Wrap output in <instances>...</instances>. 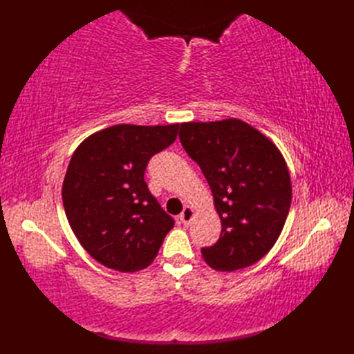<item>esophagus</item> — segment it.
Here are the masks:
<instances>
[{
    "mask_svg": "<svg viewBox=\"0 0 354 354\" xmlns=\"http://www.w3.org/2000/svg\"><path fill=\"white\" fill-rule=\"evenodd\" d=\"M193 216H194L193 208H192V207H185V208L183 209V213L179 214V219H181V222H183L184 225H190V222H192V219H193Z\"/></svg>",
    "mask_w": 354,
    "mask_h": 354,
    "instance_id": "1",
    "label": "esophagus"
}]
</instances>
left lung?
I'll use <instances>...</instances> for the list:
<instances>
[{
  "mask_svg": "<svg viewBox=\"0 0 354 354\" xmlns=\"http://www.w3.org/2000/svg\"><path fill=\"white\" fill-rule=\"evenodd\" d=\"M179 140L198 162L222 222L202 257L216 270H237L265 257L281 234L292 201L288 165L272 141L237 118L183 123Z\"/></svg>",
  "mask_w": 354,
  "mask_h": 354,
  "instance_id": "1",
  "label": "left lung"
}]
</instances>
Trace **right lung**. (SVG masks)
I'll list each match as a JSON object with an SVG mask.
<instances>
[{"label":"right lung","instance_id":"right-lung-1","mask_svg":"<svg viewBox=\"0 0 354 354\" xmlns=\"http://www.w3.org/2000/svg\"><path fill=\"white\" fill-rule=\"evenodd\" d=\"M179 124H115L74 150L62 185L66 219L103 266L135 272L153 261L175 221L149 192L150 158L176 140Z\"/></svg>","mask_w":354,"mask_h":354}]
</instances>
